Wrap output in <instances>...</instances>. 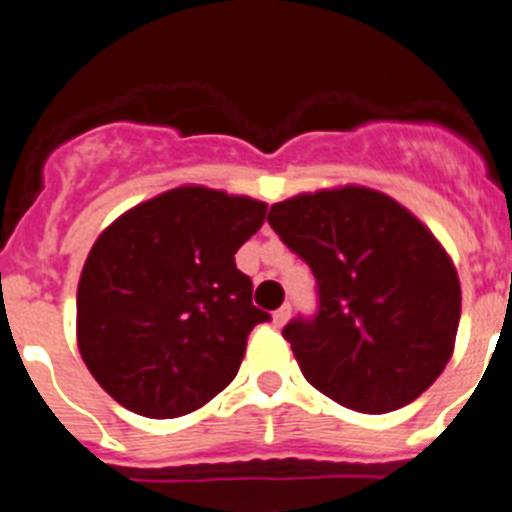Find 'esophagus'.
Masks as SVG:
<instances>
[{
	"label": "esophagus",
	"mask_w": 512,
	"mask_h": 512,
	"mask_svg": "<svg viewBox=\"0 0 512 512\" xmlns=\"http://www.w3.org/2000/svg\"><path fill=\"white\" fill-rule=\"evenodd\" d=\"M289 315H292V307L282 305L277 312H274V325H284L289 320Z\"/></svg>",
	"instance_id": "34e87169"
}]
</instances>
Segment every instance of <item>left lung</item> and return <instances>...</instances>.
I'll list each match as a JSON object with an SVG mask.
<instances>
[{
  "instance_id": "left-lung-1",
  "label": "left lung",
  "mask_w": 512,
  "mask_h": 512,
  "mask_svg": "<svg viewBox=\"0 0 512 512\" xmlns=\"http://www.w3.org/2000/svg\"><path fill=\"white\" fill-rule=\"evenodd\" d=\"M269 225L318 282L315 318L282 330L307 382L359 413L423 395L454 354L461 318L459 274L436 235L354 184L277 202Z\"/></svg>"
}]
</instances>
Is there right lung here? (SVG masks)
I'll return each instance as SVG.
<instances>
[{
	"instance_id": "add662e5",
	"label": "right lung",
	"mask_w": 512,
	"mask_h": 512,
	"mask_svg": "<svg viewBox=\"0 0 512 512\" xmlns=\"http://www.w3.org/2000/svg\"><path fill=\"white\" fill-rule=\"evenodd\" d=\"M264 217V202L189 184L99 235L76 289V341L122 408L179 418L233 382L248 333L269 320L235 266Z\"/></svg>"
}]
</instances>
